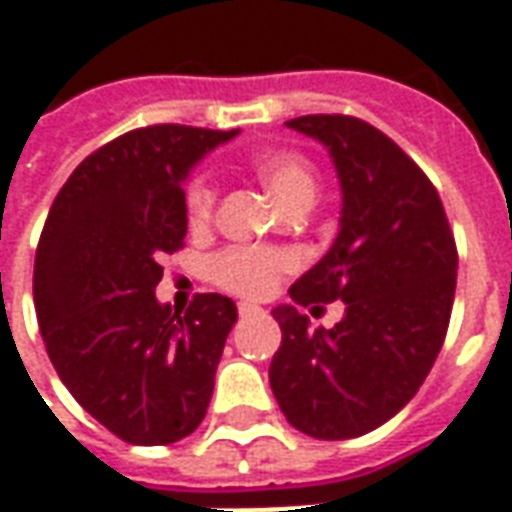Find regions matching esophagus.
Segmentation results:
<instances>
[{
	"mask_svg": "<svg viewBox=\"0 0 512 512\" xmlns=\"http://www.w3.org/2000/svg\"><path fill=\"white\" fill-rule=\"evenodd\" d=\"M260 307H255V304H238V315H241V318H249V315H260Z\"/></svg>",
	"mask_w": 512,
	"mask_h": 512,
	"instance_id": "34e87169",
	"label": "esophagus"
}]
</instances>
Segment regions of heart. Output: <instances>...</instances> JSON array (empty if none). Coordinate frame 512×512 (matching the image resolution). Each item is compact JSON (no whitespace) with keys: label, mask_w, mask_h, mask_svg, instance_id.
I'll return each mask as SVG.
<instances>
[{"label":"heart","mask_w":512,"mask_h":512,"mask_svg":"<svg viewBox=\"0 0 512 512\" xmlns=\"http://www.w3.org/2000/svg\"><path fill=\"white\" fill-rule=\"evenodd\" d=\"M249 169L266 183L285 208L312 205L318 191V167L299 147H266L249 156ZM219 186L208 175L194 178L183 194L186 219L194 230L213 222ZM296 268V255L271 246H230L211 260V279L227 293L263 299L277 288L282 274Z\"/></svg>","instance_id":"b5f03b06"}]
</instances>
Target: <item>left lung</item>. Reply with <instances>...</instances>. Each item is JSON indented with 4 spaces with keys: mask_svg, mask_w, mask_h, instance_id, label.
I'll use <instances>...</instances> for the list:
<instances>
[{
    "mask_svg": "<svg viewBox=\"0 0 512 512\" xmlns=\"http://www.w3.org/2000/svg\"><path fill=\"white\" fill-rule=\"evenodd\" d=\"M329 147L343 186L340 233L290 288L301 307L343 301L334 329L293 304L271 312L282 345L268 381L290 425L312 439L365 436L417 395L450 326L458 249L441 197L417 161L351 115L285 123Z\"/></svg>",
    "mask_w": 512,
    "mask_h": 512,
    "instance_id": "1",
    "label": "left lung"
}]
</instances>
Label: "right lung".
Returning <instances> with one entry per match:
<instances>
[{"label":"right lung","instance_id":"1","mask_svg":"<svg viewBox=\"0 0 512 512\" xmlns=\"http://www.w3.org/2000/svg\"><path fill=\"white\" fill-rule=\"evenodd\" d=\"M235 131L158 123L84 158L51 202L32 296L43 343L76 403L128 444L197 430L233 329L235 304L197 293L189 310L156 301L161 260L183 249V180Z\"/></svg>","mask_w":512,"mask_h":512}]
</instances>
